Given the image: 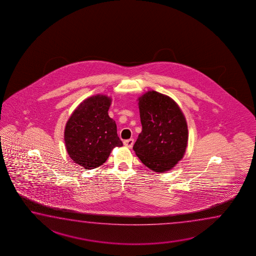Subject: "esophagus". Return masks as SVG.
<instances>
[{"instance_id":"obj_1","label":"esophagus","mask_w":256,"mask_h":256,"mask_svg":"<svg viewBox=\"0 0 256 256\" xmlns=\"http://www.w3.org/2000/svg\"><path fill=\"white\" fill-rule=\"evenodd\" d=\"M134 139H129V140H126L124 142V144L126 147H128V148H132V146H134Z\"/></svg>"}]
</instances>
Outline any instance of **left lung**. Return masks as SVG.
Returning a JSON list of instances; mask_svg holds the SVG:
<instances>
[{"mask_svg": "<svg viewBox=\"0 0 256 256\" xmlns=\"http://www.w3.org/2000/svg\"><path fill=\"white\" fill-rule=\"evenodd\" d=\"M142 130L132 147L142 162L157 172L170 170L186 152L188 129L179 106L154 90L139 98Z\"/></svg>", "mask_w": 256, "mask_h": 256, "instance_id": "obj_1", "label": "left lung"}]
</instances>
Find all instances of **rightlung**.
<instances>
[{
  "instance_id": "1",
  "label": "right lung",
  "mask_w": 256,
  "mask_h": 256,
  "mask_svg": "<svg viewBox=\"0 0 256 256\" xmlns=\"http://www.w3.org/2000/svg\"><path fill=\"white\" fill-rule=\"evenodd\" d=\"M110 104L107 96H92L76 108L66 124V150L72 160L86 169L102 166L116 146H122L116 122L108 116Z\"/></svg>"
}]
</instances>
